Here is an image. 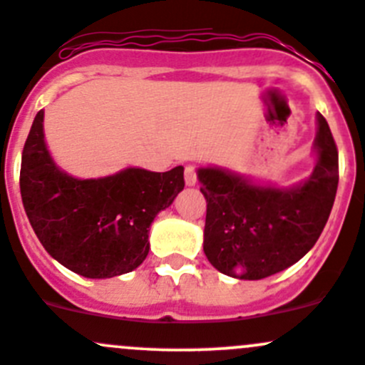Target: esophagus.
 Masks as SVG:
<instances>
[{
	"label": "esophagus",
	"instance_id": "1",
	"mask_svg": "<svg viewBox=\"0 0 365 365\" xmlns=\"http://www.w3.org/2000/svg\"><path fill=\"white\" fill-rule=\"evenodd\" d=\"M183 176H185V183H187V185H189V187L196 185L197 173H196V168H194V165H187L185 173H183Z\"/></svg>",
	"mask_w": 365,
	"mask_h": 365
}]
</instances>
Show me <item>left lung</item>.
Wrapping results in <instances>:
<instances>
[{"instance_id": "left-lung-1", "label": "left lung", "mask_w": 365, "mask_h": 365, "mask_svg": "<svg viewBox=\"0 0 365 365\" xmlns=\"http://www.w3.org/2000/svg\"><path fill=\"white\" fill-rule=\"evenodd\" d=\"M314 171L298 185L263 187L219 168H200L206 200L203 251L230 277L257 281L286 270L322 235L339 183V155L329 123L316 114Z\"/></svg>"}]
</instances>
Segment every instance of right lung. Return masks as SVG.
<instances>
[{
  "label": "right lung",
  "mask_w": 365,
  "mask_h": 365,
  "mask_svg": "<svg viewBox=\"0 0 365 365\" xmlns=\"http://www.w3.org/2000/svg\"><path fill=\"white\" fill-rule=\"evenodd\" d=\"M183 185L182 165L165 173L127 168L106 178H73L47 150L43 111L36 113L24 143L21 196L29 224L58 263L88 279L138 268L148 256L153 219Z\"/></svg>",
  "instance_id": "right-lung-1"
}]
</instances>
